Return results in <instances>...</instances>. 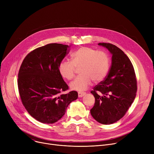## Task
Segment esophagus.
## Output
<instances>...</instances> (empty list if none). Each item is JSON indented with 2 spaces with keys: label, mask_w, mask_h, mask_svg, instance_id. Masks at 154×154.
<instances>
[{
  "label": "esophagus",
  "mask_w": 154,
  "mask_h": 154,
  "mask_svg": "<svg viewBox=\"0 0 154 154\" xmlns=\"http://www.w3.org/2000/svg\"><path fill=\"white\" fill-rule=\"evenodd\" d=\"M85 94H86V93L84 92H78V96H79V97H83L84 95H85Z\"/></svg>",
  "instance_id": "esophagus-1"
}]
</instances>
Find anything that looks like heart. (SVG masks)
Returning a JSON list of instances; mask_svg holds the SVG:
<instances>
[{
	"label": "heart",
	"mask_w": 154,
	"mask_h": 154,
	"mask_svg": "<svg viewBox=\"0 0 154 154\" xmlns=\"http://www.w3.org/2000/svg\"><path fill=\"white\" fill-rule=\"evenodd\" d=\"M71 61L63 60L59 66L60 75L69 80L74 78L75 68L80 67V74L70 84L72 90L84 91L88 87L92 80L94 82L102 81L108 74L110 69V57L103 51H97L92 47H82L73 52Z\"/></svg>",
	"instance_id": "obj_1"
}]
</instances>
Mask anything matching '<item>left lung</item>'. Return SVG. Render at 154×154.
I'll use <instances>...</instances> for the list:
<instances>
[{"label":"left lung","instance_id":"1","mask_svg":"<svg viewBox=\"0 0 154 154\" xmlns=\"http://www.w3.org/2000/svg\"><path fill=\"white\" fill-rule=\"evenodd\" d=\"M112 54L109 74L91 92L95 104L91 114L98 122L109 125L122 119L133 103L137 91L134 68L127 55L110 43H99Z\"/></svg>","mask_w":154,"mask_h":154}]
</instances>
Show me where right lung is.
<instances>
[{"label":"right lung","mask_w":154,"mask_h":154,"mask_svg":"<svg viewBox=\"0 0 154 154\" xmlns=\"http://www.w3.org/2000/svg\"><path fill=\"white\" fill-rule=\"evenodd\" d=\"M70 46L48 44L29 53L18 73V88L23 106L40 122L53 124L60 119L78 93L69 89L59 71Z\"/></svg>","instance_id":"right-lung-1"}]
</instances>
